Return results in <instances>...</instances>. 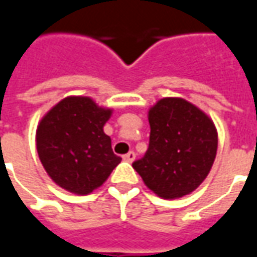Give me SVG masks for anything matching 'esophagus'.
<instances>
[{
    "mask_svg": "<svg viewBox=\"0 0 257 257\" xmlns=\"http://www.w3.org/2000/svg\"><path fill=\"white\" fill-rule=\"evenodd\" d=\"M122 158H123V161H126V162H134V161H135V158H136V154H135L134 151H129L128 154H125V156H123Z\"/></svg>",
    "mask_w": 257,
    "mask_h": 257,
    "instance_id": "obj_1",
    "label": "esophagus"
}]
</instances>
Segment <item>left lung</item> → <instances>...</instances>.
<instances>
[{"instance_id":"obj_1","label":"left lung","mask_w":257,"mask_h":257,"mask_svg":"<svg viewBox=\"0 0 257 257\" xmlns=\"http://www.w3.org/2000/svg\"><path fill=\"white\" fill-rule=\"evenodd\" d=\"M150 142L132 164L145 184L165 199L193 193L208 176L217 151L215 123L182 97H164L149 110Z\"/></svg>"}]
</instances>
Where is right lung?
I'll return each instance as SVG.
<instances>
[{"label":"right lung","mask_w":257,"mask_h":257,"mask_svg":"<svg viewBox=\"0 0 257 257\" xmlns=\"http://www.w3.org/2000/svg\"><path fill=\"white\" fill-rule=\"evenodd\" d=\"M112 110L86 96H68L44 115L36 142L42 167L59 187L85 195L100 187L121 162L103 131Z\"/></svg>","instance_id":"obj_1"}]
</instances>
